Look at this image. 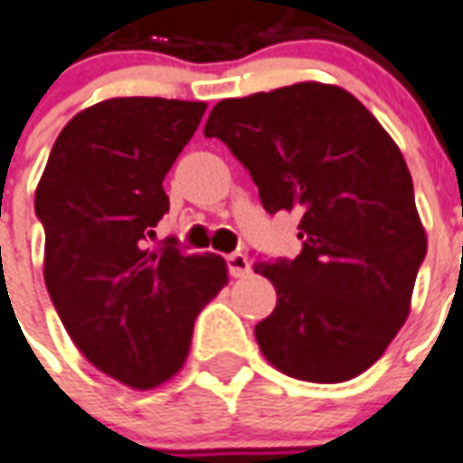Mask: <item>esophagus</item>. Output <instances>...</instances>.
I'll list each match as a JSON object with an SVG mask.
<instances>
[{
	"instance_id": "obj_1",
	"label": "esophagus",
	"mask_w": 463,
	"mask_h": 463,
	"mask_svg": "<svg viewBox=\"0 0 463 463\" xmlns=\"http://www.w3.org/2000/svg\"><path fill=\"white\" fill-rule=\"evenodd\" d=\"M226 267H229V274H232V277H247L249 271H251V264H249V259L244 257L241 251L229 254V257H226Z\"/></svg>"
}]
</instances>
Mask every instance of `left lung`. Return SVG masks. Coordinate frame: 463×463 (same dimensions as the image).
<instances>
[{"label":"left lung","instance_id":"1","mask_svg":"<svg viewBox=\"0 0 463 463\" xmlns=\"http://www.w3.org/2000/svg\"><path fill=\"white\" fill-rule=\"evenodd\" d=\"M204 137L244 164L269 214H301L299 254L254 264L279 297L254 329L259 349L301 382L366 372L409 317L426 257L394 139L356 97L319 81L219 101Z\"/></svg>","mask_w":463,"mask_h":463}]
</instances>
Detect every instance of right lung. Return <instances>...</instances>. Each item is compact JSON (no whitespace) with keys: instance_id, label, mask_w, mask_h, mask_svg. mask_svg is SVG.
Listing matches in <instances>:
<instances>
[{"instance_id":"1","label":"right lung","mask_w":463,"mask_h":463,"mask_svg":"<svg viewBox=\"0 0 463 463\" xmlns=\"http://www.w3.org/2000/svg\"><path fill=\"white\" fill-rule=\"evenodd\" d=\"M204 101L121 97L80 111L57 137L34 194L44 284L87 359L134 389L182 369L194 319L226 284L224 259L169 237L164 176L202 121Z\"/></svg>"}]
</instances>
